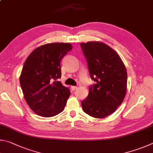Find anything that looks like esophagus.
I'll use <instances>...</instances> for the list:
<instances>
[{
    "label": "esophagus",
    "instance_id": "obj_1",
    "mask_svg": "<svg viewBox=\"0 0 153 153\" xmlns=\"http://www.w3.org/2000/svg\"><path fill=\"white\" fill-rule=\"evenodd\" d=\"M71 89H72V91H75V90L78 89V87H74V86H72V87H71Z\"/></svg>",
    "mask_w": 153,
    "mask_h": 153
}]
</instances>
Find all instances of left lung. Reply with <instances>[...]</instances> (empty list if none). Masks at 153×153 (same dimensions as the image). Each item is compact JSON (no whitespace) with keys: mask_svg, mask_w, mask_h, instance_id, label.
Wrapping results in <instances>:
<instances>
[{"mask_svg":"<svg viewBox=\"0 0 153 153\" xmlns=\"http://www.w3.org/2000/svg\"><path fill=\"white\" fill-rule=\"evenodd\" d=\"M81 46L91 77L96 82L81 102L82 108L90 116L104 118L113 114L124 100L126 68L118 53L103 42L81 43Z\"/></svg>","mask_w":153,"mask_h":153,"instance_id":"obj_1","label":"left lung"}]
</instances>
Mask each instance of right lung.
<instances>
[{
	"mask_svg": "<svg viewBox=\"0 0 153 153\" xmlns=\"http://www.w3.org/2000/svg\"><path fill=\"white\" fill-rule=\"evenodd\" d=\"M72 49L69 43H51L37 47L27 58L19 82L24 99L37 115L53 117L64 109L71 91L58 81L60 60Z\"/></svg>",
	"mask_w": 153,
	"mask_h": 153,
	"instance_id": "1",
	"label": "right lung"
}]
</instances>
